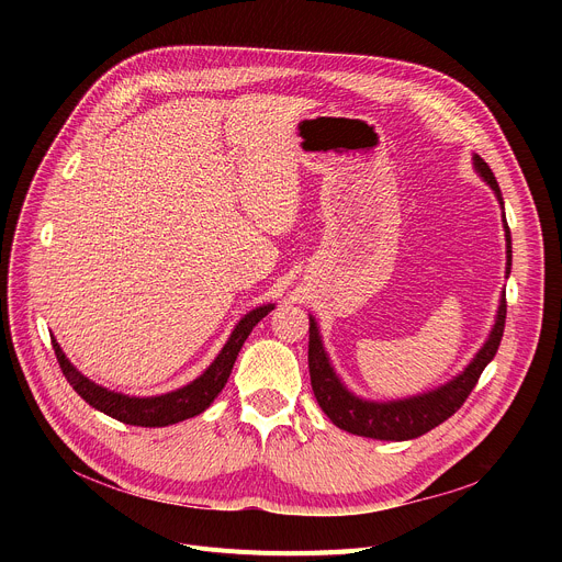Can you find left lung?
<instances>
[{"instance_id": "8db88e82", "label": "left lung", "mask_w": 562, "mask_h": 562, "mask_svg": "<svg viewBox=\"0 0 562 562\" xmlns=\"http://www.w3.org/2000/svg\"><path fill=\"white\" fill-rule=\"evenodd\" d=\"M474 168L481 180L494 191L501 212H504V195L496 184V177L490 170V166L474 155ZM504 229H506V278L510 276L513 266V244H510V229L506 223L504 212ZM506 328V291H501L498 310L494 316V326L485 339V344L479 348V352L471 362L453 375L445 385L435 390H428L424 394H415L407 398H394V401H371L352 394L341 378L337 375L328 350L323 346L318 323L310 314V378H312V390L321 405L326 412L328 419L352 435L371 437V439H387V441H405L415 439L441 422H447L451 415L460 409V405L467 401L471 390L476 387V382L483 373V369L494 360L501 337H504Z\"/></svg>"}]
</instances>
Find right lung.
I'll return each instance as SVG.
<instances>
[{
  "instance_id": "right-lung-1",
  "label": "right lung",
  "mask_w": 562,
  "mask_h": 562,
  "mask_svg": "<svg viewBox=\"0 0 562 562\" xmlns=\"http://www.w3.org/2000/svg\"><path fill=\"white\" fill-rule=\"evenodd\" d=\"M273 307L276 305H271V303L259 305V307L250 310L246 316H241V321L236 323L232 335L227 337L225 346L221 348L216 360L210 367H206L195 380H191L189 385H184L180 390H172L168 394H159V396H130L123 392L106 390V387L98 385V382H93L91 378H86L66 358L64 348L58 346V341L54 337H52V346H54L56 360H58V364H61L66 380L88 405H93L95 409L104 412V415L123 422V424H130V426L161 428V426L191 419L214 403V398L225 387V382L232 373V367L236 362V356H239L244 341L248 339V335L252 333L257 323Z\"/></svg>"
}]
</instances>
